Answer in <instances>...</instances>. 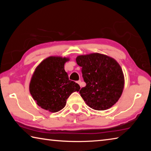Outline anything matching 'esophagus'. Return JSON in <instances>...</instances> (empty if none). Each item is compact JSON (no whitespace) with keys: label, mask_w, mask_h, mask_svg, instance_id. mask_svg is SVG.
Listing matches in <instances>:
<instances>
[{"label":"esophagus","mask_w":151,"mask_h":151,"mask_svg":"<svg viewBox=\"0 0 151 151\" xmlns=\"http://www.w3.org/2000/svg\"><path fill=\"white\" fill-rule=\"evenodd\" d=\"M77 83L79 85H80V86H81V81H77Z\"/></svg>","instance_id":"obj_1"}]
</instances>
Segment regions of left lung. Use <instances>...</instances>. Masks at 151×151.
Returning <instances> with one entry per match:
<instances>
[{"mask_svg": "<svg viewBox=\"0 0 151 151\" xmlns=\"http://www.w3.org/2000/svg\"><path fill=\"white\" fill-rule=\"evenodd\" d=\"M86 86L79 93L88 106L97 111L111 108L121 97L124 85L121 66L108 56L92 53L78 56Z\"/></svg>", "mask_w": 151, "mask_h": 151, "instance_id": "left-lung-1", "label": "left lung"}]
</instances>
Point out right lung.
Returning a JSON list of instances; mask_svg holds the SVG:
<instances>
[{"label": "right lung", "mask_w": 151, "mask_h": 151, "mask_svg": "<svg viewBox=\"0 0 151 151\" xmlns=\"http://www.w3.org/2000/svg\"><path fill=\"white\" fill-rule=\"evenodd\" d=\"M68 58L49 57L36 68L30 80L29 91L36 103L51 112L60 111L73 92L80 86L68 79L64 68Z\"/></svg>", "instance_id": "obj_1"}]
</instances>
